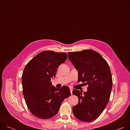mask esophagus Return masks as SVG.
<instances>
[{
  "mask_svg": "<svg viewBox=\"0 0 130 130\" xmlns=\"http://www.w3.org/2000/svg\"><path fill=\"white\" fill-rule=\"evenodd\" d=\"M70 92H71V94L72 95V89L71 88H70Z\"/></svg>",
  "mask_w": 130,
  "mask_h": 130,
  "instance_id": "obj_1",
  "label": "esophagus"
}]
</instances>
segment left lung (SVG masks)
<instances>
[{
	"instance_id": "1",
	"label": "left lung",
	"mask_w": 130,
	"mask_h": 130,
	"mask_svg": "<svg viewBox=\"0 0 130 130\" xmlns=\"http://www.w3.org/2000/svg\"><path fill=\"white\" fill-rule=\"evenodd\" d=\"M68 55L78 70V81L88 85L86 92L72 91L79 99L78 103L72 107L73 115L81 121H92L101 115L109 99L113 82L109 65L99 53L92 50L70 52Z\"/></svg>"
}]
</instances>
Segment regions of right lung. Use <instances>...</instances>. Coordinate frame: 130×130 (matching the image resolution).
<instances>
[{
	"label": "right lung",
	"instance_id": "1",
	"mask_svg": "<svg viewBox=\"0 0 130 130\" xmlns=\"http://www.w3.org/2000/svg\"><path fill=\"white\" fill-rule=\"evenodd\" d=\"M67 57L65 52L44 51L26 65L22 79L23 95L29 109L36 117L45 119L54 116L63 100L71 95L67 86L58 88L51 82Z\"/></svg>",
	"mask_w": 130,
	"mask_h": 130
}]
</instances>
